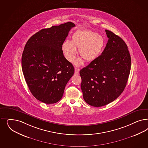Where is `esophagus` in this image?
Returning a JSON list of instances; mask_svg holds the SVG:
<instances>
[{
	"instance_id": "34e87169",
	"label": "esophagus",
	"mask_w": 148,
	"mask_h": 148,
	"mask_svg": "<svg viewBox=\"0 0 148 148\" xmlns=\"http://www.w3.org/2000/svg\"><path fill=\"white\" fill-rule=\"evenodd\" d=\"M79 70H80V69H79V68H75V75H78L79 73Z\"/></svg>"
}]
</instances>
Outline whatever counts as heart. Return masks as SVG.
<instances>
[{"mask_svg": "<svg viewBox=\"0 0 148 148\" xmlns=\"http://www.w3.org/2000/svg\"><path fill=\"white\" fill-rule=\"evenodd\" d=\"M105 45V38L99 34L90 30L78 31L73 34L71 41L66 40L62 45V51L67 60L72 62L76 58V48L86 62H91L99 56ZM83 63L82 58L75 62L78 66Z\"/></svg>", "mask_w": 148, "mask_h": 148, "instance_id": "b5f03b06", "label": "heart"}]
</instances>
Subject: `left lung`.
<instances>
[{"instance_id": "1", "label": "left lung", "mask_w": 148, "mask_h": 148, "mask_svg": "<svg viewBox=\"0 0 148 148\" xmlns=\"http://www.w3.org/2000/svg\"><path fill=\"white\" fill-rule=\"evenodd\" d=\"M105 31L108 40L105 49L79 72L83 99L96 107L107 105L121 95L131 70L127 46L119 36Z\"/></svg>"}]
</instances>
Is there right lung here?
I'll list each match as a JSON object with an SVG mask.
<instances>
[{
  "label": "right lung",
  "mask_w": 148,
  "mask_h": 148,
  "mask_svg": "<svg viewBox=\"0 0 148 148\" xmlns=\"http://www.w3.org/2000/svg\"><path fill=\"white\" fill-rule=\"evenodd\" d=\"M75 24L67 22L43 29L29 39L22 56L25 80L33 95L46 104L62 98L67 83L74 74L64 57L62 45Z\"/></svg>",
  "instance_id": "obj_1"
}]
</instances>
